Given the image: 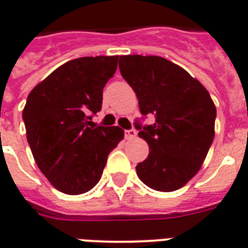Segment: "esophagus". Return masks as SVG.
I'll return each mask as SVG.
<instances>
[{
  "mask_svg": "<svg viewBox=\"0 0 248 248\" xmlns=\"http://www.w3.org/2000/svg\"><path fill=\"white\" fill-rule=\"evenodd\" d=\"M137 136V132L134 129H129V130H125V137L128 138V140H132V138H134Z\"/></svg>",
  "mask_w": 248,
  "mask_h": 248,
  "instance_id": "1",
  "label": "esophagus"
}]
</instances>
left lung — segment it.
Here are the masks:
<instances>
[{"instance_id": "1", "label": "left lung", "mask_w": 248, "mask_h": 248, "mask_svg": "<svg viewBox=\"0 0 248 248\" xmlns=\"http://www.w3.org/2000/svg\"><path fill=\"white\" fill-rule=\"evenodd\" d=\"M119 68L141 114L155 116L151 125L134 123L150 147L136 167L138 177L158 191L180 189L201 170L214 141L216 107L210 93L184 68L156 55H122Z\"/></svg>"}]
</instances>
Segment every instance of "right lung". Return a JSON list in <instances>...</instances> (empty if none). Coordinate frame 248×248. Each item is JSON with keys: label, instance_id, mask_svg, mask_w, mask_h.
I'll list each match as a JSON object with an SVG mask.
<instances>
[{"label": "right lung", "instance_id": "obj_1", "mask_svg": "<svg viewBox=\"0 0 248 248\" xmlns=\"http://www.w3.org/2000/svg\"><path fill=\"white\" fill-rule=\"evenodd\" d=\"M115 57H82L53 71L27 98L23 120L36 164L55 189L89 191L107 156L124 137L119 126H93L103 88L118 67Z\"/></svg>", "mask_w": 248, "mask_h": 248}]
</instances>
